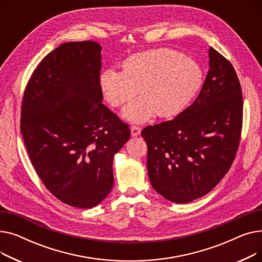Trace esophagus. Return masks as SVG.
<instances>
[{
	"instance_id": "esophagus-1",
	"label": "esophagus",
	"mask_w": 262,
	"mask_h": 262,
	"mask_svg": "<svg viewBox=\"0 0 262 262\" xmlns=\"http://www.w3.org/2000/svg\"><path fill=\"white\" fill-rule=\"evenodd\" d=\"M140 133H141V128H140L139 126L134 125V126H132V127H130V134H132V136H133V137L139 136V135H140Z\"/></svg>"
}]
</instances>
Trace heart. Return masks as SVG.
<instances>
[{
	"mask_svg": "<svg viewBox=\"0 0 262 262\" xmlns=\"http://www.w3.org/2000/svg\"><path fill=\"white\" fill-rule=\"evenodd\" d=\"M203 82L200 64L171 49H154L132 55L122 63V72L107 69L100 75L106 101L113 106L142 95L123 110L132 122H144L155 114L177 116L193 100Z\"/></svg>",
	"mask_w": 262,
	"mask_h": 262,
	"instance_id": "b5f03b06",
	"label": "heart"
}]
</instances>
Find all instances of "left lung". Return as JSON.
Masks as SVG:
<instances>
[{
	"instance_id": "1",
	"label": "left lung",
	"mask_w": 262,
	"mask_h": 262,
	"mask_svg": "<svg viewBox=\"0 0 262 262\" xmlns=\"http://www.w3.org/2000/svg\"><path fill=\"white\" fill-rule=\"evenodd\" d=\"M242 117V90L235 69L210 48L209 71L196 100L173 120L141 132L153 188L178 204L209 193L236 157Z\"/></svg>"
}]
</instances>
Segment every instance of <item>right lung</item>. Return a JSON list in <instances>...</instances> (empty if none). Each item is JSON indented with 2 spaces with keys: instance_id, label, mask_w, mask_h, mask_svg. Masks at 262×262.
Instances as JSON below:
<instances>
[{
  "instance_id": "obj_1",
  "label": "right lung",
  "mask_w": 262,
  "mask_h": 262,
  "mask_svg": "<svg viewBox=\"0 0 262 262\" xmlns=\"http://www.w3.org/2000/svg\"><path fill=\"white\" fill-rule=\"evenodd\" d=\"M102 47L67 42L41 60L24 91L21 134L51 193L76 208L99 205L114 186V156L130 129L102 103Z\"/></svg>"
}]
</instances>
